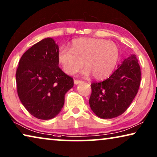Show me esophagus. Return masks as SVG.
Returning <instances> with one entry per match:
<instances>
[{"mask_svg": "<svg viewBox=\"0 0 157 157\" xmlns=\"http://www.w3.org/2000/svg\"><path fill=\"white\" fill-rule=\"evenodd\" d=\"M81 82H82V81H81V80H78V79H75V80H74V83H75V85H78V84L81 83Z\"/></svg>", "mask_w": 157, "mask_h": 157, "instance_id": "obj_1", "label": "esophagus"}]
</instances>
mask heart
<instances>
[{
	"instance_id": "heart-1",
	"label": "heart",
	"mask_w": 157,
	"mask_h": 157,
	"mask_svg": "<svg viewBox=\"0 0 157 157\" xmlns=\"http://www.w3.org/2000/svg\"><path fill=\"white\" fill-rule=\"evenodd\" d=\"M119 58L118 46L103 39L79 38L75 39L71 48L61 47L58 52V60L63 70L74 75L82 66L85 75L92 74L95 79L108 77L115 68Z\"/></svg>"
}]
</instances>
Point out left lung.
I'll list each match as a JSON object with an SVG mask.
<instances>
[{
	"mask_svg": "<svg viewBox=\"0 0 157 157\" xmlns=\"http://www.w3.org/2000/svg\"><path fill=\"white\" fill-rule=\"evenodd\" d=\"M141 71L136 56L132 54L118 65L106 80L94 82L90 106L98 117L113 118L123 114L138 92Z\"/></svg>",
	"mask_w": 157,
	"mask_h": 157,
	"instance_id": "obj_1",
	"label": "left lung"
}]
</instances>
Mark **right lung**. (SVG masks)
Wrapping results in <instances>:
<instances>
[{
  "label": "right lung",
  "instance_id": "obj_1",
  "mask_svg": "<svg viewBox=\"0 0 157 157\" xmlns=\"http://www.w3.org/2000/svg\"><path fill=\"white\" fill-rule=\"evenodd\" d=\"M58 51L54 39H42L22 55L16 72L21 103L31 115L41 120L60 113L65 94L74 85L73 79L58 66Z\"/></svg>",
  "mask_w": 157,
  "mask_h": 157
}]
</instances>
